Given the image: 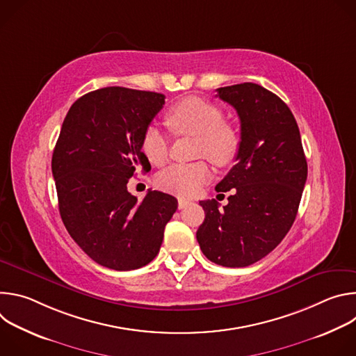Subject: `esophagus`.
I'll list each match as a JSON object with an SVG mask.
<instances>
[{
  "label": "esophagus",
  "instance_id": "1",
  "mask_svg": "<svg viewBox=\"0 0 356 356\" xmlns=\"http://www.w3.org/2000/svg\"><path fill=\"white\" fill-rule=\"evenodd\" d=\"M188 204H190V201H188V200H186V198H179V210H181V209L187 207Z\"/></svg>",
  "mask_w": 356,
  "mask_h": 356
}]
</instances>
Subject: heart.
<instances>
[{"mask_svg":"<svg viewBox=\"0 0 356 356\" xmlns=\"http://www.w3.org/2000/svg\"><path fill=\"white\" fill-rule=\"evenodd\" d=\"M166 122L176 135L197 138V154L207 156L217 166H229L235 161L241 145L239 134L232 124L224 121L222 110L211 101L187 97L168 111ZM140 150L152 165L166 163L168 135L158 125H149L143 131ZM210 177L211 169L206 162L175 163L158 175L156 184L168 193L191 197Z\"/></svg>","mask_w":356,"mask_h":356,"instance_id":"b5f03b06","label":"heart"}]
</instances>
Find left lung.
<instances>
[{
	"instance_id": "8db88e82",
	"label": "left lung",
	"mask_w": 356,
	"mask_h": 356,
	"mask_svg": "<svg viewBox=\"0 0 356 356\" xmlns=\"http://www.w3.org/2000/svg\"><path fill=\"white\" fill-rule=\"evenodd\" d=\"M241 121L236 165L216 186L229 191L220 209L213 200L200 201L206 218L197 229L202 253L227 268H245L265 258L291 228L302 188L307 161L300 131L276 94L255 83L217 88Z\"/></svg>"
}]
</instances>
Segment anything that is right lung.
Instances as JSON below:
<instances>
[{"instance_id":"right-lung-1","label":"right lung","mask_w":356,"mask_h":356,"mask_svg":"<svg viewBox=\"0 0 356 356\" xmlns=\"http://www.w3.org/2000/svg\"><path fill=\"white\" fill-rule=\"evenodd\" d=\"M165 95L125 87L84 94L70 107L52 156L59 211L74 242L101 266L134 270L159 253L177 200L128 188L150 163L140 150L143 131L163 108Z\"/></svg>"}]
</instances>
